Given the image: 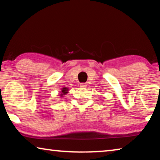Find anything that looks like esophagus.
Returning <instances> with one entry per match:
<instances>
[{"label":"esophagus","mask_w":160,"mask_h":160,"mask_svg":"<svg viewBox=\"0 0 160 160\" xmlns=\"http://www.w3.org/2000/svg\"><path fill=\"white\" fill-rule=\"evenodd\" d=\"M80 86L82 88H87V84L86 83H80Z\"/></svg>","instance_id":"esophagus-1"}]
</instances>
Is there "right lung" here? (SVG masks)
I'll use <instances>...</instances> for the list:
<instances>
[{
  "instance_id": "add662e5",
  "label": "right lung",
  "mask_w": 160,
  "mask_h": 160,
  "mask_svg": "<svg viewBox=\"0 0 160 160\" xmlns=\"http://www.w3.org/2000/svg\"><path fill=\"white\" fill-rule=\"evenodd\" d=\"M68 91H69V89L67 88V87H64L61 89V91L60 92V97H63L64 95H66L67 94V93H68Z\"/></svg>"
}]
</instances>
